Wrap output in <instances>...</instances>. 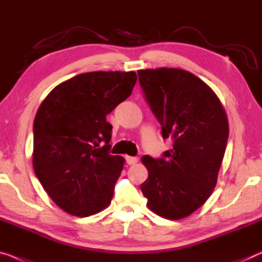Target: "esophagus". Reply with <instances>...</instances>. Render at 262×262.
<instances>
[{"label":"esophagus","mask_w":262,"mask_h":262,"mask_svg":"<svg viewBox=\"0 0 262 262\" xmlns=\"http://www.w3.org/2000/svg\"><path fill=\"white\" fill-rule=\"evenodd\" d=\"M126 161L128 165H135V163L139 162V158H136V156H127Z\"/></svg>","instance_id":"esophagus-1"}]
</instances>
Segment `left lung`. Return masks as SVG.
Segmentation results:
<instances>
[{
  "instance_id": "1",
  "label": "left lung",
  "mask_w": 262,
  "mask_h": 262,
  "mask_svg": "<svg viewBox=\"0 0 262 262\" xmlns=\"http://www.w3.org/2000/svg\"><path fill=\"white\" fill-rule=\"evenodd\" d=\"M151 112L173 148L160 159L142 156L148 179L141 185L147 206L180 220L212 195L228 140V120L216 94L194 74L178 68L139 70Z\"/></svg>"
}]
</instances>
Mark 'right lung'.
Wrapping results in <instances>:
<instances>
[{
    "label": "right lung",
    "instance_id": "add662e5",
    "mask_svg": "<svg viewBox=\"0 0 262 262\" xmlns=\"http://www.w3.org/2000/svg\"><path fill=\"white\" fill-rule=\"evenodd\" d=\"M136 80L134 72L80 74L56 85L38 107L34 171L64 212L89 216L111 204L124 159L109 154L113 127L106 116L130 95Z\"/></svg>",
    "mask_w": 262,
    "mask_h": 262
}]
</instances>
